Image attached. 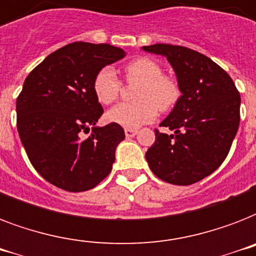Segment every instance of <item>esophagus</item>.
I'll return each instance as SVG.
<instances>
[{
  "mask_svg": "<svg viewBox=\"0 0 256 256\" xmlns=\"http://www.w3.org/2000/svg\"><path fill=\"white\" fill-rule=\"evenodd\" d=\"M124 132H126V138H134V136H136V134H138V130H130V128H126V130H124Z\"/></svg>",
  "mask_w": 256,
  "mask_h": 256,
  "instance_id": "34e87169",
  "label": "esophagus"
}]
</instances>
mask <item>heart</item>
<instances>
[{
	"mask_svg": "<svg viewBox=\"0 0 256 256\" xmlns=\"http://www.w3.org/2000/svg\"><path fill=\"white\" fill-rule=\"evenodd\" d=\"M128 82L138 83L134 92V103H122L111 108L107 118L122 128L136 130L152 122L158 110L166 111L176 104L180 88L173 79L164 76L162 68L149 58L136 59L126 67ZM120 80L111 66L100 68L94 78L92 88L96 99L102 104H111L120 92Z\"/></svg>",
	"mask_w": 256,
	"mask_h": 256,
	"instance_id": "obj_1",
	"label": "heart"
}]
</instances>
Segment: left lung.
Here are the masks:
<instances>
[{
	"mask_svg": "<svg viewBox=\"0 0 256 256\" xmlns=\"http://www.w3.org/2000/svg\"><path fill=\"white\" fill-rule=\"evenodd\" d=\"M168 59L181 96L145 153L150 170L165 182L192 185L216 170L228 156L239 126L240 96L228 74L198 51L156 44L142 46Z\"/></svg>",
	"mask_w": 256,
	"mask_h": 256,
	"instance_id": "obj_1",
	"label": "left lung"
}]
</instances>
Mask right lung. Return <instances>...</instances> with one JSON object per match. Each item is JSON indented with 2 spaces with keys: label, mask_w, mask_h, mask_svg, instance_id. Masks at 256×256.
I'll return each mask as SVG.
<instances>
[{
  "label": "right lung",
  "mask_w": 256,
  "mask_h": 256,
  "mask_svg": "<svg viewBox=\"0 0 256 256\" xmlns=\"http://www.w3.org/2000/svg\"><path fill=\"white\" fill-rule=\"evenodd\" d=\"M126 55L111 44L74 42L51 52L26 78L17 99V130L32 166L52 185L86 192L110 174L126 134L114 122L96 126L103 107L92 83L100 68ZM91 126L83 139L81 132Z\"/></svg>",
  "instance_id": "obj_1"
}]
</instances>
